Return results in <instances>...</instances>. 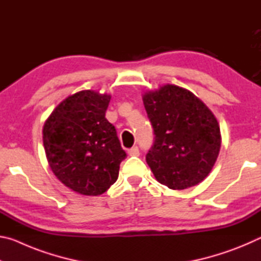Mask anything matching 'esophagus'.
Segmentation results:
<instances>
[{
    "label": "esophagus",
    "mask_w": 261,
    "mask_h": 261,
    "mask_svg": "<svg viewBox=\"0 0 261 261\" xmlns=\"http://www.w3.org/2000/svg\"><path fill=\"white\" fill-rule=\"evenodd\" d=\"M127 153H129L130 156H139V148L137 146H134L132 148H130L129 151H127Z\"/></svg>",
    "instance_id": "esophagus-1"
}]
</instances>
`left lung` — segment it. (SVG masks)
<instances>
[{
  "instance_id": "8db88e82",
  "label": "left lung",
  "mask_w": 261,
  "mask_h": 261,
  "mask_svg": "<svg viewBox=\"0 0 261 261\" xmlns=\"http://www.w3.org/2000/svg\"><path fill=\"white\" fill-rule=\"evenodd\" d=\"M143 101L155 135L146 162L158 182L173 190L202 182L221 147L213 113L192 92L170 84L145 92Z\"/></svg>"
}]
</instances>
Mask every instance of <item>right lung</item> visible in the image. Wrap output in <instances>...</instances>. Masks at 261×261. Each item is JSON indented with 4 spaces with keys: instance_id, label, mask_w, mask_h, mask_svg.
<instances>
[{
    "instance_id": "right-lung-1",
    "label": "right lung",
    "mask_w": 261,
    "mask_h": 261,
    "mask_svg": "<svg viewBox=\"0 0 261 261\" xmlns=\"http://www.w3.org/2000/svg\"><path fill=\"white\" fill-rule=\"evenodd\" d=\"M109 94L85 90L68 96L43 125L42 140L53 173L84 196H99L117 180L126 153L106 118Z\"/></svg>"
}]
</instances>
